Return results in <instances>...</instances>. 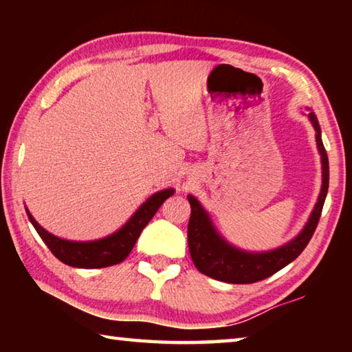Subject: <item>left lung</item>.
I'll use <instances>...</instances> for the list:
<instances>
[{
	"label": "left lung",
	"instance_id": "left-lung-1",
	"mask_svg": "<svg viewBox=\"0 0 352 352\" xmlns=\"http://www.w3.org/2000/svg\"><path fill=\"white\" fill-rule=\"evenodd\" d=\"M309 110V109H307ZM309 121L315 129V141L321 157V189L317 204L307 223L298 236L284 245L269 252H245L223 239L212 225L210 214L194 195H188L190 204V217L188 223V245L194 265L204 275L217 281L231 284H250L272 276L284 269L301 254L311 241L323 210L327 188H329V162L321 141V129L315 113L309 110Z\"/></svg>",
	"mask_w": 352,
	"mask_h": 352
}]
</instances>
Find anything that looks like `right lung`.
Segmentation results:
<instances>
[{"label": "right lung", "mask_w": 352, "mask_h": 352, "mask_svg": "<svg viewBox=\"0 0 352 352\" xmlns=\"http://www.w3.org/2000/svg\"><path fill=\"white\" fill-rule=\"evenodd\" d=\"M175 189H163L151 195L144 204H142L135 214L126 223L115 233L102 237L98 241H68L57 237L50 231H46L37 220L32 217L26 208V214L34 228L37 230L41 241L46 243V247L51 250V253L56 256L63 264L76 267V269H102L119 264L127 258L132 252L133 245L138 241L141 231L151 222V219L158 211V208L163 205L166 199L174 195Z\"/></svg>", "instance_id": "add662e5"}]
</instances>
